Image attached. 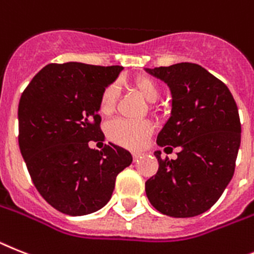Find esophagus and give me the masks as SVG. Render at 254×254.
Wrapping results in <instances>:
<instances>
[{"label":"esophagus","mask_w":254,"mask_h":254,"mask_svg":"<svg viewBox=\"0 0 254 254\" xmlns=\"http://www.w3.org/2000/svg\"><path fill=\"white\" fill-rule=\"evenodd\" d=\"M131 155H133V159L134 160H138L140 156H142V153H140V152H133V153H131Z\"/></svg>","instance_id":"obj_1"}]
</instances>
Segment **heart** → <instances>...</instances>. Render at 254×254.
Instances as JSON below:
<instances>
[{"label":"heart","instance_id":"1","mask_svg":"<svg viewBox=\"0 0 254 254\" xmlns=\"http://www.w3.org/2000/svg\"><path fill=\"white\" fill-rule=\"evenodd\" d=\"M131 86L148 102H155L160 97V86L156 80L147 74H139L131 80ZM119 99V87L111 84L106 86L99 97V111L103 115H111ZM108 137L124 147L138 150L146 143L152 134V125L148 121L115 120L107 127Z\"/></svg>","mask_w":254,"mask_h":254}]
</instances>
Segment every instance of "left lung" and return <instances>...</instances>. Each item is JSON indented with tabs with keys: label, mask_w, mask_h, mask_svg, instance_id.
<instances>
[{
	"label": "left lung",
	"mask_w": 254,
	"mask_h": 254,
	"mask_svg": "<svg viewBox=\"0 0 254 254\" xmlns=\"http://www.w3.org/2000/svg\"><path fill=\"white\" fill-rule=\"evenodd\" d=\"M146 71L167 82L173 97L157 144L180 148L176 160L155 152L159 170L146 181L147 197L165 216H199L214 205L234 176L242 137L238 106L229 87L199 64Z\"/></svg>",
	"instance_id": "1"
}]
</instances>
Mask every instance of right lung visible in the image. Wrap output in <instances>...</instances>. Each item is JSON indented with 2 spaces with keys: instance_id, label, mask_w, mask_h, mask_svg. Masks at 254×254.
I'll return each instance as SVG.
<instances>
[{
  "instance_id": "add662e5",
  "label": "right lung",
  "mask_w": 254,
  "mask_h": 254,
  "mask_svg": "<svg viewBox=\"0 0 254 254\" xmlns=\"http://www.w3.org/2000/svg\"><path fill=\"white\" fill-rule=\"evenodd\" d=\"M123 71L120 65L50 63L25 87L18 107L19 147L32 182L53 208L85 216L108 203L117 174L131 155L103 139L99 97Z\"/></svg>"
}]
</instances>
